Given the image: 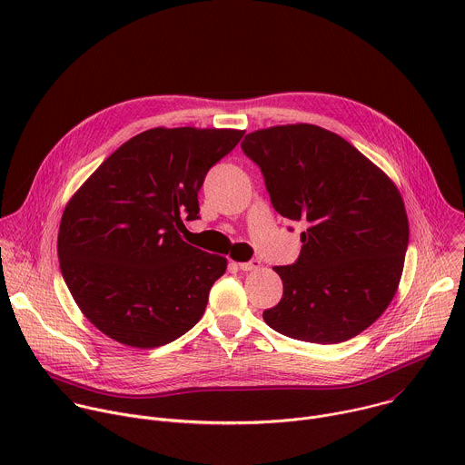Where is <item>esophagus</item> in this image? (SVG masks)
<instances>
[{
  "label": "esophagus",
  "mask_w": 465,
  "mask_h": 465,
  "mask_svg": "<svg viewBox=\"0 0 465 465\" xmlns=\"http://www.w3.org/2000/svg\"><path fill=\"white\" fill-rule=\"evenodd\" d=\"M237 267L244 272H250V271H257L261 267V261L259 259H252V261H246V262H237Z\"/></svg>",
  "instance_id": "obj_1"
}]
</instances>
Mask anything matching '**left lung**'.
I'll return each mask as SVG.
<instances>
[{
    "label": "left lung",
    "instance_id": "1",
    "mask_svg": "<svg viewBox=\"0 0 465 465\" xmlns=\"http://www.w3.org/2000/svg\"><path fill=\"white\" fill-rule=\"evenodd\" d=\"M241 147L259 165L274 210L307 226L298 261L274 267L283 296L262 320L314 344L357 337L400 287L409 246L400 189L351 143L316 124L261 128Z\"/></svg>",
    "mask_w": 465,
    "mask_h": 465
}]
</instances>
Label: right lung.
Segmentation results:
<instances>
[{
    "label": "right lung",
    "mask_w": 465,
    "mask_h": 465,
    "mask_svg": "<svg viewBox=\"0 0 465 465\" xmlns=\"http://www.w3.org/2000/svg\"><path fill=\"white\" fill-rule=\"evenodd\" d=\"M244 136L233 128H151L110 154L70 198L58 261L83 314L112 341L151 350L203 318L226 257L180 237L198 219L208 171Z\"/></svg>",
    "instance_id": "right-lung-1"
}]
</instances>
